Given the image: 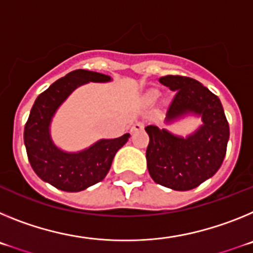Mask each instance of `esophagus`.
<instances>
[{"mask_svg": "<svg viewBox=\"0 0 253 253\" xmlns=\"http://www.w3.org/2000/svg\"><path fill=\"white\" fill-rule=\"evenodd\" d=\"M143 128H144V124H143V123H140V122H137V123H134L130 130H131V133H134V131L142 130Z\"/></svg>", "mask_w": 253, "mask_h": 253, "instance_id": "obj_1", "label": "esophagus"}]
</instances>
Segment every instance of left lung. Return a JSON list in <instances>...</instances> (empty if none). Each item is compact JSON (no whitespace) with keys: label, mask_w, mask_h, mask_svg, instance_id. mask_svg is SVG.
Wrapping results in <instances>:
<instances>
[{"label":"left lung","mask_w":253,"mask_h":253,"mask_svg":"<svg viewBox=\"0 0 253 253\" xmlns=\"http://www.w3.org/2000/svg\"><path fill=\"white\" fill-rule=\"evenodd\" d=\"M160 82L175 91L165 124L186 116L200 118L203 124L186 137L157 125L146 126L149 135L147 167L154 182L176 191H187L215 175L222 166L229 125L218 96L199 81L182 76H165Z\"/></svg>","instance_id":"1"}]
</instances>
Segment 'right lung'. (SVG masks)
Segmentation results:
<instances>
[{"mask_svg": "<svg viewBox=\"0 0 253 253\" xmlns=\"http://www.w3.org/2000/svg\"><path fill=\"white\" fill-rule=\"evenodd\" d=\"M110 81V76L104 73L77 69L50 84L35 100L25 124L24 143L34 172L51 186L77 193L97 184L107 175L116 152L128 142L130 134L126 133L115 139H100L82 151L67 152L51 139V120L76 88L88 82Z\"/></svg>", "mask_w": 253, "mask_h": 253, "instance_id": "right-lung-1", "label": "right lung"}]
</instances>
